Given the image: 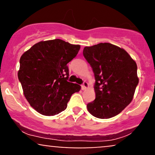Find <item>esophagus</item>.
<instances>
[{"label":"esophagus","mask_w":155,"mask_h":155,"mask_svg":"<svg viewBox=\"0 0 155 155\" xmlns=\"http://www.w3.org/2000/svg\"><path fill=\"white\" fill-rule=\"evenodd\" d=\"M88 87H89L88 83L87 82V81H84L82 86H81V88H82V90H86V89L88 88Z\"/></svg>","instance_id":"obj_1"}]
</instances>
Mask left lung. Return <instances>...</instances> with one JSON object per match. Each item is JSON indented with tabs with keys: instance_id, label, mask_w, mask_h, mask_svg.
I'll use <instances>...</instances> for the list:
<instances>
[{
	"instance_id": "left-lung-1",
	"label": "left lung",
	"mask_w": 155,
	"mask_h": 155,
	"mask_svg": "<svg viewBox=\"0 0 155 155\" xmlns=\"http://www.w3.org/2000/svg\"><path fill=\"white\" fill-rule=\"evenodd\" d=\"M83 55L95 75V99L87 105L92 116L109 119L130 104L138 84L136 63L122 48L109 43L84 47Z\"/></svg>"
}]
</instances>
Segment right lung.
<instances>
[{
	"instance_id": "1",
	"label": "right lung",
	"mask_w": 155,
	"mask_h": 155,
	"mask_svg": "<svg viewBox=\"0 0 155 155\" xmlns=\"http://www.w3.org/2000/svg\"><path fill=\"white\" fill-rule=\"evenodd\" d=\"M79 49L80 45L54 39L34 44L21 56L18 79L23 93L41 114H58L66 108L72 94L81 90L80 85L67 81V64Z\"/></svg>"
}]
</instances>
